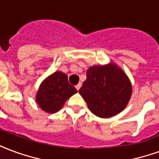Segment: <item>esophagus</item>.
<instances>
[{"instance_id": "obj_1", "label": "esophagus", "mask_w": 159, "mask_h": 159, "mask_svg": "<svg viewBox=\"0 0 159 159\" xmlns=\"http://www.w3.org/2000/svg\"><path fill=\"white\" fill-rule=\"evenodd\" d=\"M81 87H82V83H78V84H77V85H76V90H77V91H78V90H79L80 88H81Z\"/></svg>"}]
</instances>
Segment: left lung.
<instances>
[{"label": "left lung", "mask_w": 159, "mask_h": 159, "mask_svg": "<svg viewBox=\"0 0 159 159\" xmlns=\"http://www.w3.org/2000/svg\"><path fill=\"white\" fill-rule=\"evenodd\" d=\"M79 93L93 115L109 118L126 107L132 94V86L124 70L110 62L88 69L87 79Z\"/></svg>", "instance_id": "8db88e82"}]
</instances>
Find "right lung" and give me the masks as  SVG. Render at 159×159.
I'll list each match as a JSON object with an SVG mask.
<instances>
[{
    "instance_id": "obj_1",
    "label": "right lung",
    "mask_w": 159,
    "mask_h": 159,
    "mask_svg": "<svg viewBox=\"0 0 159 159\" xmlns=\"http://www.w3.org/2000/svg\"><path fill=\"white\" fill-rule=\"evenodd\" d=\"M77 93L75 87L68 82L66 74L56 71L41 83L35 100L44 112H58L69 98Z\"/></svg>"
}]
</instances>
